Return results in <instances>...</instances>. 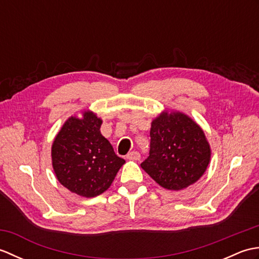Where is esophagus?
Listing matches in <instances>:
<instances>
[{
    "mask_svg": "<svg viewBox=\"0 0 259 259\" xmlns=\"http://www.w3.org/2000/svg\"><path fill=\"white\" fill-rule=\"evenodd\" d=\"M126 159H129V160H139L140 153L137 152V151H131L130 153L126 155Z\"/></svg>",
    "mask_w": 259,
    "mask_h": 259,
    "instance_id": "esophagus-1",
    "label": "esophagus"
}]
</instances>
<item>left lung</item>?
Listing matches in <instances>:
<instances>
[{
	"instance_id": "8db88e82",
	"label": "left lung",
	"mask_w": 259,
	"mask_h": 259,
	"mask_svg": "<svg viewBox=\"0 0 259 259\" xmlns=\"http://www.w3.org/2000/svg\"><path fill=\"white\" fill-rule=\"evenodd\" d=\"M149 157L141 168L158 185L181 190L195 184L210 161V146L202 129L179 111H163L152 120Z\"/></svg>"
}]
</instances>
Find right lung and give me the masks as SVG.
Segmentation results:
<instances>
[{
  "label": "right lung",
  "mask_w": 259,
  "mask_h": 259,
  "mask_svg": "<svg viewBox=\"0 0 259 259\" xmlns=\"http://www.w3.org/2000/svg\"><path fill=\"white\" fill-rule=\"evenodd\" d=\"M102 120L92 111L70 117L54 138L52 166L60 184L91 198L106 191L125 162L100 133Z\"/></svg>",
  "instance_id": "add662e5"
}]
</instances>
